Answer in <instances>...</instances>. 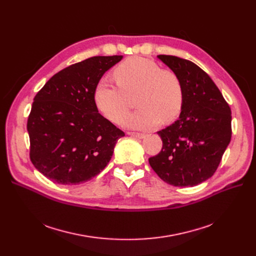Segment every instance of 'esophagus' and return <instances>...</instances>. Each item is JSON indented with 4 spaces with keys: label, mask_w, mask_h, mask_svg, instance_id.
Wrapping results in <instances>:
<instances>
[{
    "label": "esophagus",
    "mask_w": 256,
    "mask_h": 256,
    "mask_svg": "<svg viewBox=\"0 0 256 256\" xmlns=\"http://www.w3.org/2000/svg\"><path fill=\"white\" fill-rule=\"evenodd\" d=\"M130 136H132V137H136V138H139V139H143L146 137L145 134H142V132H128Z\"/></svg>",
    "instance_id": "1"
}]
</instances>
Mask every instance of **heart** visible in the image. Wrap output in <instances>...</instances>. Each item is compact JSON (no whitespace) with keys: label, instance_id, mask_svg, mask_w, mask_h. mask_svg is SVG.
<instances>
[{"label":"heart","instance_id":"obj_1","mask_svg":"<svg viewBox=\"0 0 256 256\" xmlns=\"http://www.w3.org/2000/svg\"><path fill=\"white\" fill-rule=\"evenodd\" d=\"M117 85L102 78L93 92L100 112L116 121L126 110L128 96L138 92L140 109L119 118V124L138 130L154 128L160 121L176 119L184 104L182 80L172 72L162 70L154 60L135 56L117 65L113 72Z\"/></svg>","mask_w":256,"mask_h":256}]
</instances>
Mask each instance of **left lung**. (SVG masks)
<instances>
[{
    "instance_id": "left-lung-1",
    "label": "left lung",
    "mask_w": 256,
    "mask_h": 256,
    "mask_svg": "<svg viewBox=\"0 0 256 256\" xmlns=\"http://www.w3.org/2000/svg\"><path fill=\"white\" fill-rule=\"evenodd\" d=\"M158 58L182 80L184 104L178 119L158 132L163 148L150 164L169 184L197 186L212 176L230 142V108L198 65L176 56Z\"/></svg>"
}]
</instances>
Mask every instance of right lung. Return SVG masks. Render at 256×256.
<instances>
[{
    "label": "right lung",
    "mask_w": 256,
    "mask_h": 256,
    "mask_svg": "<svg viewBox=\"0 0 256 256\" xmlns=\"http://www.w3.org/2000/svg\"><path fill=\"white\" fill-rule=\"evenodd\" d=\"M124 56H96L52 76L34 98L26 130L35 168L56 184L90 180L110 162L124 132L98 113L93 92Z\"/></svg>",
    "instance_id": "right-lung-1"
}]
</instances>
